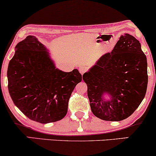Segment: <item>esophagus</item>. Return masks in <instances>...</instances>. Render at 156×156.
<instances>
[{
	"mask_svg": "<svg viewBox=\"0 0 156 156\" xmlns=\"http://www.w3.org/2000/svg\"><path fill=\"white\" fill-rule=\"evenodd\" d=\"M87 71V67L85 66H80L79 68V72L81 75H83L84 73H86Z\"/></svg>",
	"mask_w": 156,
	"mask_h": 156,
	"instance_id": "1",
	"label": "esophagus"
}]
</instances>
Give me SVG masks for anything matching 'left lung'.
I'll list each match as a JSON object with an SVG mask.
<instances>
[{"mask_svg":"<svg viewBox=\"0 0 156 156\" xmlns=\"http://www.w3.org/2000/svg\"><path fill=\"white\" fill-rule=\"evenodd\" d=\"M91 110L105 121H121L135 112L147 88V62L141 44L125 34L83 76ZM108 94L110 98H105Z\"/></svg>","mask_w":156,"mask_h":156,"instance_id":"1","label":"left lung"}]
</instances>
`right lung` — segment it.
Wrapping results in <instances>:
<instances>
[{
    "label": "right lung",
    "mask_w": 156,
    "mask_h": 156,
    "mask_svg": "<svg viewBox=\"0 0 156 156\" xmlns=\"http://www.w3.org/2000/svg\"><path fill=\"white\" fill-rule=\"evenodd\" d=\"M7 78L15 105L30 119L42 124L65 117L71 94L83 78L77 69L66 73L55 67L48 50L31 35L16 45Z\"/></svg>",
    "instance_id": "obj_1"
}]
</instances>
